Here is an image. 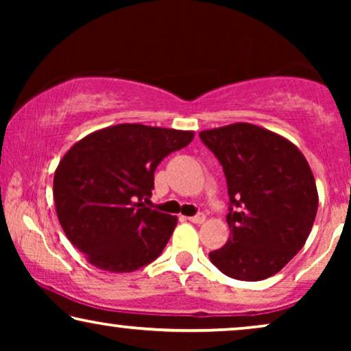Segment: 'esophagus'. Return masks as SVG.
<instances>
[{
    "label": "esophagus",
    "mask_w": 351,
    "mask_h": 351,
    "mask_svg": "<svg viewBox=\"0 0 351 351\" xmlns=\"http://www.w3.org/2000/svg\"><path fill=\"white\" fill-rule=\"evenodd\" d=\"M189 220L191 223H203L204 220H206V215L204 214H196V215H193V217H189Z\"/></svg>",
    "instance_id": "obj_1"
}]
</instances>
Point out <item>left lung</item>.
<instances>
[{"label": "left lung", "mask_w": 351, "mask_h": 351, "mask_svg": "<svg viewBox=\"0 0 351 351\" xmlns=\"http://www.w3.org/2000/svg\"><path fill=\"white\" fill-rule=\"evenodd\" d=\"M227 177L230 238L209 252L230 278L267 280L304 247L318 210L313 172L280 134L251 123L201 131Z\"/></svg>", "instance_id": "obj_1"}]
</instances>
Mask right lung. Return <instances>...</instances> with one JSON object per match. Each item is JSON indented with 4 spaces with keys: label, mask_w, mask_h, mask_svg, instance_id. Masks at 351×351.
I'll use <instances>...</instances> for the list:
<instances>
[{
    "label": "right lung",
    "mask_w": 351,
    "mask_h": 351,
    "mask_svg": "<svg viewBox=\"0 0 351 351\" xmlns=\"http://www.w3.org/2000/svg\"><path fill=\"white\" fill-rule=\"evenodd\" d=\"M193 136L124 123L88 134L65 153L54 174L56 213L90 265L129 273L162 252L177 217L145 208L142 199L152 196L162 158L189 145Z\"/></svg>",
    "instance_id": "add662e5"
}]
</instances>
